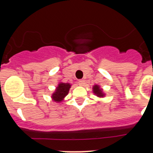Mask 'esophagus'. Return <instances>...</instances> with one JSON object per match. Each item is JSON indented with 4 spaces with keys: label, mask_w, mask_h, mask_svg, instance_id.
<instances>
[{
    "label": "esophagus",
    "mask_w": 153,
    "mask_h": 153,
    "mask_svg": "<svg viewBox=\"0 0 153 153\" xmlns=\"http://www.w3.org/2000/svg\"><path fill=\"white\" fill-rule=\"evenodd\" d=\"M78 83H79V85H84L85 81L83 79H80V80H79V81H78Z\"/></svg>",
    "instance_id": "esophagus-1"
}]
</instances>
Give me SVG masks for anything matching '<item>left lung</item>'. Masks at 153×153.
<instances>
[{"instance_id":"left-lung-1","label":"left lung","mask_w":153,"mask_h":153,"mask_svg":"<svg viewBox=\"0 0 153 153\" xmlns=\"http://www.w3.org/2000/svg\"><path fill=\"white\" fill-rule=\"evenodd\" d=\"M94 93L95 94H97V95L99 96V97H101V96H103V94H102V91H101V90H100V88H99L98 85H95L94 87Z\"/></svg>"}]
</instances>
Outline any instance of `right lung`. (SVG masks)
Wrapping results in <instances>:
<instances>
[{
	"instance_id": "1",
	"label": "right lung",
	"mask_w": 153,
	"mask_h": 153,
	"mask_svg": "<svg viewBox=\"0 0 153 153\" xmlns=\"http://www.w3.org/2000/svg\"><path fill=\"white\" fill-rule=\"evenodd\" d=\"M71 88V85L68 83H60L56 88V91L53 94L52 98L53 100L56 102H60L62 99L65 97L68 93L69 89Z\"/></svg>"
}]
</instances>
